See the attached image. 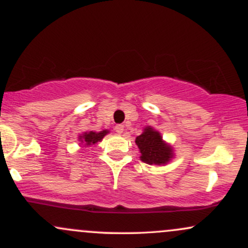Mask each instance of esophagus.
<instances>
[{"instance_id": "1", "label": "esophagus", "mask_w": 248, "mask_h": 248, "mask_svg": "<svg viewBox=\"0 0 248 248\" xmlns=\"http://www.w3.org/2000/svg\"><path fill=\"white\" fill-rule=\"evenodd\" d=\"M114 130L118 134H122V133H124V126H122V124H116Z\"/></svg>"}]
</instances>
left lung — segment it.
Here are the masks:
<instances>
[{"instance_id":"8db88e82","label":"left lung","mask_w":248,"mask_h":248,"mask_svg":"<svg viewBox=\"0 0 248 248\" xmlns=\"http://www.w3.org/2000/svg\"><path fill=\"white\" fill-rule=\"evenodd\" d=\"M141 153V160L147 164H164L172 157L171 148L162 141L160 133L147 127L135 140Z\"/></svg>"}]
</instances>
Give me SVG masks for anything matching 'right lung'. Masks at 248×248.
Segmentation results:
<instances>
[{
  "label": "right lung",
  "instance_id": "obj_1",
  "mask_svg": "<svg viewBox=\"0 0 248 248\" xmlns=\"http://www.w3.org/2000/svg\"><path fill=\"white\" fill-rule=\"evenodd\" d=\"M108 133V130H102L100 133H95V132H90V133H85L84 135L80 136V141L85 142L86 146H90V144H94L98 141H101V139H104V136Z\"/></svg>",
  "mask_w": 248,
  "mask_h": 248
}]
</instances>
